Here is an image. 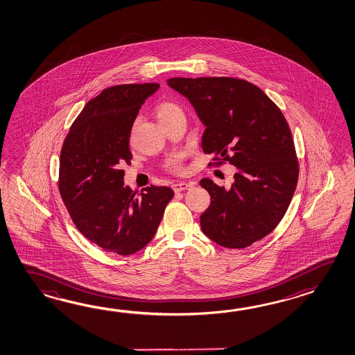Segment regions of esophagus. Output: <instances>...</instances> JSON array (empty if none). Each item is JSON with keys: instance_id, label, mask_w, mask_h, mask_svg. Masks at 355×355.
<instances>
[{"instance_id": "34e87169", "label": "esophagus", "mask_w": 355, "mask_h": 355, "mask_svg": "<svg viewBox=\"0 0 355 355\" xmlns=\"http://www.w3.org/2000/svg\"><path fill=\"white\" fill-rule=\"evenodd\" d=\"M193 182H180V183H174L172 186L174 192H182V191H186V189L193 187Z\"/></svg>"}]
</instances>
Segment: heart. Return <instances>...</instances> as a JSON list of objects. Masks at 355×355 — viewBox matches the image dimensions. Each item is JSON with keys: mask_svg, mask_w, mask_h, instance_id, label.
I'll return each mask as SVG.
<instances>
[{"mask_svg": "<svg viewBox=\"0 0 355 355\" xmlns=\"http://www.w3.org/2000/svg\"><path fill=\"white\" fill-rule=\"evenodd\" d=\"M182 112L181 107L175 105L174 102L162 101L155 107V114L160 123H166L172 116ZM166 171L171 173H181L183 166H182V155H173L166 159L164 163Z\"/></svg>", "mask_w": 355, "mask_h": 355, "instance_id": "obj_1", "label": "heart"}]
</instances>
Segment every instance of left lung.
I'll return each instance as SVG.
<instances>
[{
	"label": "left lung",
	"instance_id": "1",
	"mask_svg": "<svg viewBox=\"0 0 355 355\" xmlns=\"http://www.w3.org/2000/svg\"><path fill=\"white\" fill-rule=\"evenodd\" d=\"M168 85L193 105L206 130L202 149L214 166L239 171L230 189L210 178L200 216L203 234L218 245L243 249L263 239L281 223L298 181V159L282 111L261 88L232 77L171 78Z\"/></svg>",
	"mask_w": 355,
	"mask_h": 355
}]
</instances>
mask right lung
<instances>
[{
    "instance_id": "1",
    "label": "right lung",
    "mask_w": 355,
    "mask_h": 355,
    "mask_svg": "<svg viewBox=\"0 0 355 355\" xmlns=\"http://www.w3.org/2000/svg\"><path fill=\"white\" fill-rule=\"evenodd\" d=\"M158 83L105 88L86 103L60 150L58 189L76 227L103 250L130 255L143 249L159 226L174 192L150 186L137 193L123 186L130 164L132 123Z\"/></svg>"
}]
</instances>
